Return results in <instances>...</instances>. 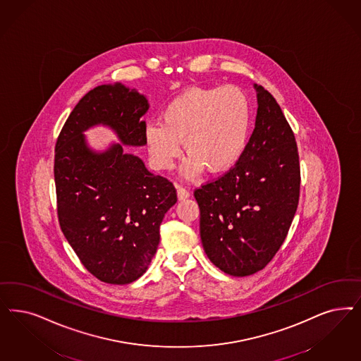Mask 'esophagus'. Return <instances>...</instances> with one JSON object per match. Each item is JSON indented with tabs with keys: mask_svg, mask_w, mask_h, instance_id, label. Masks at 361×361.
Instances as JSON below:
<instances>
[{
	"mask_svg": "<svg viewBox=\"0 0 361 361\" xmlns=\"http://www.w3.org/2000/svg\"><path fill=\"white\" fill-rule=\"evenodd\" d=\"M177 197L178 200H187L190 197V192L185 189V188L180 187L177 185Z\"/></svg>",
	"mask_w": 361,
	"mask_h": 361,
	"instance_id": "1",
	"label": "esophagus"
}]
</instances>
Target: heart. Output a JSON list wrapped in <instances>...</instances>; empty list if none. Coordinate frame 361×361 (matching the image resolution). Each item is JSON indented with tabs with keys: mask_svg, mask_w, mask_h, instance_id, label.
<instances>
[{
	"mask_svg": "<svg viewBox=\"0 0 361 361\" xmlns=\"http://www.w3.org/2000/svg\"><path fill=\"white\" fill-rule=\"evenodd\" d=\"M250 104L240 87H190L169 101L161 123L145 128V144L159 169H171L181 154L187 178H197L205 168L219 173L241 157L250 133Z\"/></svg>",
	"mask_w": 361,
	"mask_h": 361,
	"instance_id": "1",
	"label": "heart"
}]
</instances>
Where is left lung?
<instances>
[{
	"label": "left lung",
	"instance_id": "obj_1",
	"mask_svg": "<svg viewBox=\"0 0 361 361\" xmlns=\"http://www.w3.org/2000/svg\"><path fill=\"white\" fill-rule=\"evenodd\" d=\"M253 133L229 172L195 190L207 256L231 276L262 271L284 243L298 209L295 135L274 96L255 84Z\"/></svg>",
	"mask_w": 361,
	"mask_h": 361
}]
</instances>
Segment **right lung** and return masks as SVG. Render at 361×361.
I'll return each mask as SVG.
<instances>
[{
	"mask_svg": "<svg viewBox=\"0 0 361 361\" xmlns=\"http://www.w3.org/2000/svg\"><path fill=\"white\" fill-rule=\"evenodd\" d=\"M149 102L120 82L87 92L69 114L54 150L57 213L63 236L99 280L124 286L148 269L160 243V225L177 195L122 147L145 145ZM108 126L121 144L97 152L83 132Z\"/></svg>",
	"mask_w": 361,
	"mask_h": 361,
	"instance_id": "1",
	"label": "right lung"
}]
</instances>
